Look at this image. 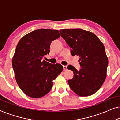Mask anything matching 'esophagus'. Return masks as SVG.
<instances>
[{
	"mask_svg": "<svg viewBox=\"0 0 120 120\" xmlns=\"http://www.w3.org/2000/svg\"><path fill=\"white\" fill-rule=\"evenodd\" d=\"M63 70H67V65H63Z\"/></svg>",
	"mask_w": 120,
	"mask_h": 120,
	"instance_id": "obj_1",
	"label": "esophagus"
}]
</instances>
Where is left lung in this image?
<instances>
[{"mask_svg": "<svg viewBox=\"0 0 120 120\" xmlns=\"http://www.w3.org/2000/svg\"><path fill=\"white\" fill-rule=\"evenodd\" d=\"M60 32L71 48L72 56L80 57L79 70L68 66L74 73L73 78L68 81L70 88L80 96L94 94L106 76L108 59L103 44L93 33L82 29H60Z\"/></svg>", "mask_w": 120, "mask_h": 120, "instance_id": "8db88e82", "label": "left lung"}]
</instances>
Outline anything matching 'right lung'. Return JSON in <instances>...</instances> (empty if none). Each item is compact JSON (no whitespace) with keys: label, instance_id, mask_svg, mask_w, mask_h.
<instances>
[{"label":"right lung","instance_id":"1","mask_svg":"<svg viewBox=\"0 0 120 120\" xmlns=\"http://www.w3.org/2000/svg\"><path fill=\"white\" fill-rule=\"evenodd\" d=\"M60 37L57 30L37 29L20 39L12 58L16 82L26 95L40 98L48 93L53 81L63 70L60 64L43 60L51 42Z\"/></svg>","mask_w":120,"mask_h":120}]
</instances>
